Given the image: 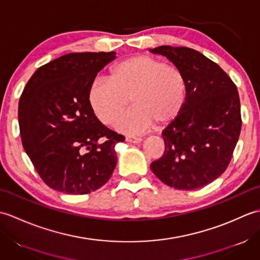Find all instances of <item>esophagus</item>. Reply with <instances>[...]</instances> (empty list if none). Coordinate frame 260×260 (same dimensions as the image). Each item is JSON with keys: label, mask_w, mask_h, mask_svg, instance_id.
Wrapping results in <instances>:
<instances>
[{"label": "esophagus", "mask_w": 260, "mask_h": 260, "mask_svg": "<svg viewBox=\"0 0 260 260\" xmlns=\"http://www.w3.org/2000/svg\"><path fill=\"white\" fill-rule=\"evenodd\" d=\"M126 141L129 142V143H134V144H137V143H141L143 140H142V137L128 135V136H126Z\"/></svg>", "instance_id": "esophagus-1"}]
</instances>
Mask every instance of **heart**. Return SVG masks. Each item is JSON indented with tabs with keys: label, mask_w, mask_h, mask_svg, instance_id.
I'll list each match as a JSON object with an SVG mask.
<instances>
[{
	"label": "heart",
	"mask_w": 260,
	"mask_h": 260,
	"mask_svg": "<svg viewBox=\"0 0 260 260\" xmlns=\"http://www.w3.org/2000/svg\"><path fill=\"white\" fill-rule=\"evenodd\" d=\"M185 97L183 74L144 54L113 66L107 79L93 81L88 92L93 113L106 125L118 119L131 99L133 108L117 121V128L125 133H139L153 123L170 124L181 113Z\"/></svg>",
	"instance_id": "b5f03b06"
}]
</instances>
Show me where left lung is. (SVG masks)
I'll use <instances>...</instances> for the list:
<instances>
[{
	"label": "left lung",
	"instance_id": "obj_1",
	"mask_svg": "<svg viewBox=\"0 0 260 260\" xmlns=\"http://www.w3.org/2000/svg\"><path fill=\"white\" fill-rule=\"evenodd\" d=\"M150 51L167 57L186 84L183 108L162 132L165 151L151 169L174 189H199L218 179L233 157L241 131L238 90L217 63L191 48Z\"/></svg>",
	"mask_w": 260,
	"mask_h": 260
}]
</instances>
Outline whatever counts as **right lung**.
<instances>
[{
  "label": "right lung",
  "instance_id": "add662e5",
  "mask_svg": "<svg viewBox=\"0 0 260 260\" xmlns=\"http://www.w3.org/2000/svg\"><path fill=\"white\" fill-rule=\"evenodd\" d=\"M112 52L68 53L39 68L22 92L19 125L24 151L43 182L67 194L103 186L125 137L101 123L88 92Z\"/></svg>",
  "mask_w": 260,
  "mask_h": 260
}]
</instances>
